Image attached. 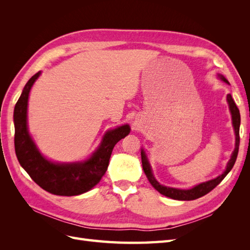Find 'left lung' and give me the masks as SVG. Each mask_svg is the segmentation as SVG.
Returning a JSON list of instances; mask_svg holds the SVG:
<instances>
[{
	"label": "left lung",
	"instance_id": "left-lung-1",
	"mask_svg": "<svg viewBox=\"0 0 250 250\" xmlns=\"http://www.w3.org/2000/svg\"><path fill=\"white\" fill-rule=\"evenodd\" d=\"M221 79L229 83V81L226 80L223 76H220ZM228 102L229 105V109L231 112V118H232V125L234 128V133H236V148H234L232 155L230 157V160L228 164V167H226V170L221 174L220 176H218L215 179H211L209 181H207V183L200 184L198 186L194 187L193 188H190V190H180V188H168L160 185L156 181V179L153 177L152 171H151L150 165L147 161V157L145 155V152L142 150L141 155H142V165H143V170L145 172L146 176L149 180V183L151 184L156 191L160 192L161 194L167 196V197H170L172 199L175 200H194L202 197V196L207 195L208 193H209L213 188H215L221 181L224 179V177L228 175L229 172L232 169L234 163H236L237 156H238V152H239V145H240V122H241V117H240V111L239 108L237 107L236 103H234L232 97L230 94L228 95Z\"/></svg>",
	"mask_w": 250,
	"mask_h": 250
}]
</instances>
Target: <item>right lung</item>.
Returning a JSON list of instances; mask_svg holds the SVG:
<instances>
[{"instance_id":"right-lung-1","label":"right lung","mask_w":250,"mask_h":250,"mask_svg":"<svg viewBox=\"0 0 250 250\" xmlns=\"http://www.w3.org/2000/svg\"><path fill=\"white\" fill-rule=\"evenodd\" d=\"M40 74L29 79L14 107V148L19 163L35 184L51 194L75 196L85 193L99 183L107 170L113 147L130 132V128L124 125L108 131L100 147L84 163L59 165L49 162L40 153L27 129L29 92Z\"/></svg>"}]
</instances>
